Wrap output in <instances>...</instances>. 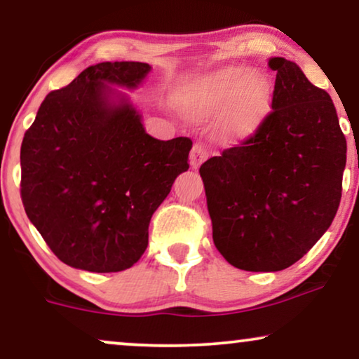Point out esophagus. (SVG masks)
Returning a JSON list of instances; mask_svg holds the SVG:
<instances>
[{
    "instance_id": "esophagus-1",
    "label": "esophagus",
    "mask_w": 359,
    "mask_h": 359,
    "mask_svg": "<svg viewBox=\"0 0 359 359\" xmlns=\"http://www.w3.org/2000/svg\"><path fill=\"white\" fill-rule=\"evenodd\" d=\"M208 156H209L208 149H205V147H204L203 144H196V145L193 147V150H191L189 163H191V166H193L194 170H198L199 166H201V163L208 160Z\"/></svg>"
}]
</instances>
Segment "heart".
Here are the masks:
<instances>
[{"label": "heart", "instance_id": "1", "mask_svg": "<svg viewBox=\"0 0 359 359\" xmlns=\"http://www.w3.org/2000/svg\"><path fill=\"white\" fill-rule=\"evenodd\" d=\"M273 86L262 72L243 67H225L196 85L186 100L194 117L205 119L222 114V132L232 140L252 137L271 111Z\"/></svg>", "mask_w": 359, "mask_h": 359}]
</instances>
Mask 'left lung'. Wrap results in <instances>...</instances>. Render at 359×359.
<instances>
[{
  "label": "left lung",
  "mask_w": 359,
  "mask_h": 359,
  "mask_svg": "<svg viewBox=\"0 0 359 359\" xmlns=\"http://www.w3.org/2000/svg\"><path fill=\"white\" fill-rule=\"evenodd\" d=\"M271 112L240 145L201 165L212 238L245 271H281L327 232L341 199L346 139L330 95L274 57Z\"/></svg>",
  "instance_id": "obj_1"
}]
</instances>
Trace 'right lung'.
Listing matches in <instances>:
<instances>
[{"label":"right lung","mask_w":359,"mask_h":359,"mask_svg":"<svg viewBox=\"0 0 359 359\" xmlns=\"http://www.w3.org/2000/svg\"><path fill=\"white\" fill-rule=\"evenodd\" d=\"M149 63L102 62L48 93L21 145V199L55 257L68 266L116 273L139 262L151 215L176 176L188 171L193 140L147 134L124 96Z\"/></svg>","instance_id":"1"}]
</instances>
